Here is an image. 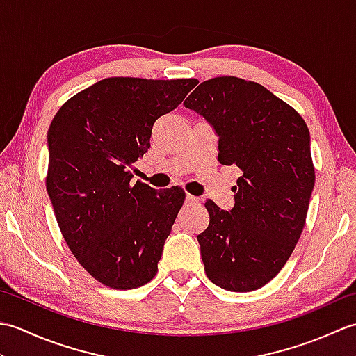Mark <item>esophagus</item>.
<instances>
[{"mask_svg":"<svg viewBox=\"0 0 356 356\" xmlns=\"http://www.w3.org/2000/svg\"><path fill=\"white\" fill-rule=\"evenodd\" d=\"M185 202L188 203V205H195V203H199V199L194 197V195H191V194H186Z\"/></svg>","mask_w":356,"mask_h":356,"instance_id":"esophagus-1","label":"esophagus"}]
</instances>
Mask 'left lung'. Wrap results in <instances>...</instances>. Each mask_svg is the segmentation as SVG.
<instances>
[{"label":"left lung","mask_w":356,"mask_h":356,"mask_svg":"<svg viewBox=\"0 0 356 356\" xmlns=\"http://www.w3.org/2000/svg\"><path fill=\"white\" fill-rule=\"evenodd\" d=\"M218 136V162L236 165L234 208L207 200L208 228L197 236L208 278L232 292L269 283L303 232L315 185L305 119L261 84L236 76L208 79L186 97Z\"/></svg>","instance_id":"1"}]
</instances>
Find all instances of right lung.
<instances>
[{
    "label": "right lung",
    "instance_id": "obj_1",
    "mask_svg": "<svg viewBox=\"0 0 356 356\" xmlns=\"http://www.w3.org/2000/svg\"><path fill=\"white\" fill-rule=\"evenodd\" d=\"M197 79L107 78L70 97L49 133V197L79 264L104 286L134 289L157 274L185 191L131 184L156 120Z\"/></svg>",
    "mask_w": 356,
    "mask_h": 356
}]
</instances>
